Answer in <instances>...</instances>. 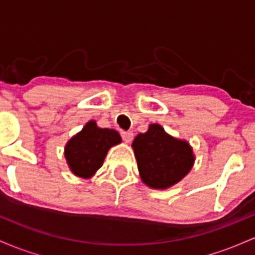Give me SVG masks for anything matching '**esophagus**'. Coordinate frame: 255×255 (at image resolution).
Instances as JSON below:
<instances>
[{
    "instance_id": "obj_1",
    "label": "esophagus",
    "mask_w": 255,
    "mask_h": 255,
    "mask_svg": "<svg viewBox=\"0 0 255 255\" xmlns=\"http://www.w3.org/2000/svg\"><path fill=\"white\" fill-rule=\"evenodd\" d=\"M121 135H122V139H124L125 142H130L131 139H133V133L131 131H125V130H121Z\"/></svg>"
}]
</instances>
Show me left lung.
Here are the masks:
<instances>
[{"label":"left lung","instance_id":"obj_1","mask_svg":"<svg viewBox=\"0 0 255 255\" xmlns=\"http://www.w3.org/2000/svg\"><path fill=\"white\" fill-rule=\"evenodd\" d=\"M141 181L153 189H168L192 170L195 162L191 144L177 139L158 124H151L131 142Z\"/></svg>","mask_w":255,"mask_h":255}]
</instances>
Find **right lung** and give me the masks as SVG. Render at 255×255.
<instances>
[{
    "instance_id": "1",
    "label": "right lung",
    "mask_w": 255,
    "mask_h": 255,
    "mask_svg": "<svg viewBox=\"0 0 255 255\" xmlns=\"http://www.w3.org/2000/svg\"><path fill=\"white\" fill-rule=\"evenodd\" d=\"M121 141L119 131L99 128L96 121L91 120L64 146V158L69 170L78 177L91 178L103 165L108 151Z\"/></svg>"
}]
</instances>
